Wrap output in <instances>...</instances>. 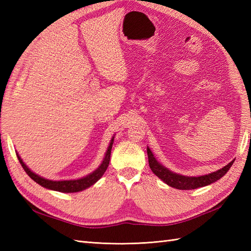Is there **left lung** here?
<instances>
[{
  "mask_svg": "<svg viewBox=\"0 0 251 251\" xmlns=\"http://www.w3.org/2000/svg\"><path fill=\"white\" fill-rule=\"evenodd\" d=\"M147 152L149 158V166H150L152 172L155 174L159 179H162L165 183L179 190H194L210 184L212 182H216L217 180H219L228 172V169L231 168L234 163V161H232L231 163H228L226 166L217 170V172L205 176H201V177H185V176H181L170 172L166 167H164L163 165L159 164L149 148H147Z\"/></svg>",
  "mask_w": 251,
  "mask_h": 251,
  "instance_id": "obj_1",
  "label": "left lung"
}]
</instances>
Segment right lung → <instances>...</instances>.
<instances>
[{"label": "right lung", "mask_w": 251, "mask_h": 251, "mask_svg": "<svg viewBox=\"0 0 251 251\" xmlns=\"http://www.w3.org/2000/svg\"><path fill=\"white\" fill-rule=\"evenodd\" d=\"M114 139L112 138V140L110 142V146L108 148V151L105 153V156L103 158L102 163H101L100 166L95 170L94 173L89 174L88 176L81 179L77 180H63V181H51V180H47L40 177L36 174L32 173L31 170L25 166V164L23 162V159L20 158V156L17 154V157L19 159V162L21 164V166L25 169V172L28 174L29 177L31 179H33L36 183H39L40 185L44 186L46 189L50 190H54V191H58V192H62V193H74V192H79L83 191L85 189L89 188L92 186L94 183L97 182V181L102 177V175L105 173L106 168L109 166L110 163V156H111V149H112V145H113Z\"/></svg>", "instance_id": "obj_1"}]
</instances>
